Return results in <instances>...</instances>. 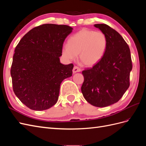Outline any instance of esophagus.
<instances>
[{
    "mask_svg": "<svg viewBox=\"0 0 146 146\" xmlns=\"http://www.w3.org/2000/svg\"><path fill=\"white\" fill-rule=\"evenodd\" d=\"M81 71V69L80 68H78V66H75L74 68H73V70H72V72L74 74L76 73V72H80Z\"/></svg>",
    "mask_w": 146,
    "mask_h": 146,
    "instance_id": "34e87169",
    "label": "esophagus"
}]
</instances>
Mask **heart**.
I'll list each match as a JSON object with an SVG mask.
<instances>
[{
  "label": "heart",
  "mask_w": 146,
  "mask_h": 146,
  "mask_svg": "<svg viewBox=\"0 0 146 146\" xmlns=\"http://www.w3.org/2000/svg\"><path fill=\"white\" fill-rule=\"evenodd\" d=\"M107 43V38L104 32L83 29L68 39V45L63 47L62 54L68 60H74L78 55L81 64L90 67L103 58Z\"/></svg>",
  "instance_id": "obj_1"
}]
</instances>
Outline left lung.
I'll return each mask as SVG.
<instances>
[{
  "label": "left lung",
  "mask_w": 146,
  "mask_h": 146,
  "mask_svg": "<svg viewBox=\"0 0 146 146\" xmlns=\"http://www.w3.org/2000/svg\"><path fill=\"white\" fill-rule=\"evenodd\" d=\"M94 27L105 34L107 47L98 63L82 71L81 90L88 103L105 107L117 102L129 88L132 62L130 48L120 34L105 24Z\"/></svg>",
  "instance_id": "left-lung-1"
}]
</instances>
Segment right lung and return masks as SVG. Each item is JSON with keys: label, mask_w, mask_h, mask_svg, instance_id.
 <instances>
[{"label": "right lung", "mask_w": 146, "mask_h": 146, "mask_svg": "<svg viewBox=\"0 0 146 146\" xmlns=\"http://www.w3.org/2000/svg\"><path fill=\"white\" fill-rule=\"evenodd\" d=\"M72 30L66 25L42 24L30 30L16 46L10 70L13 90L30 109L41 111L54 106L61 82L72 76L74 64L60 61Z\"/></svg>", "instance_id": "1"}]
</instances>
